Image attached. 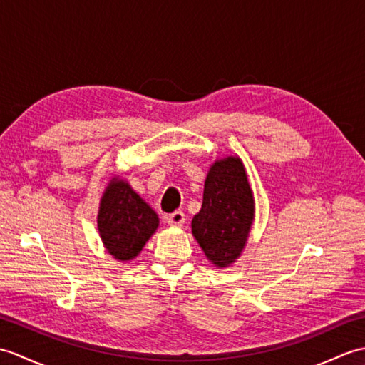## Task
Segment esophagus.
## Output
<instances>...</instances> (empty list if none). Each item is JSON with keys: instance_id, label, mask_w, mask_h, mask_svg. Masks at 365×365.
<instances>
[{"instance_id": "esophagus-1", "label": "esophagus", "mask_w": 365, "mask_h": 365, "mask_svg": "<svg viewBox=\"0 0 365 365\" xmlns=\"http://www.w3.org/2000/svg\"><path fill=\"white\" fill-rule=\"evenodd\" d=\"M183 222H185V213L182 210H177V212L170 213L168 216V224H169V226L178 227V226H183Z\"/></svg>"}]
</instances>
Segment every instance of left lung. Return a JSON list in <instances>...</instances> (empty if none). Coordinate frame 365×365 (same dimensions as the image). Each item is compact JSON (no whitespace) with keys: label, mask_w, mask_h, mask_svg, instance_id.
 <instances>
[{"label":"left lung","mask_w":365,"mask_h":365,"mask_svg":"<svg viewBox=\"0 0 365 365\" xmlns=\"http://www.w3.org/2000/svg\"><path fill=\"white\" fill-rule=\"evenodd\" d=\"M254 221V196L243 161L238 157L216 160L204 185L202 208L191 230L215 267L234 263L250 237Z\"/></svg>","instance_id":"obj_1"}]
</instances>
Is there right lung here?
<instances>
[{
	"mask_svg": "<svg viewBox=\"0 0 365 365\" xmlns=\"http://www.w3.org/2000/svg\"><path fill=\"white\" fill-rule=\"evenodd\" d=\"M158 216L130 185L111 178L100 199L97 226L102 242L115 260L127 262L143 251L158 227Z\"/></svg>",
	"mask_w": 365,
	"mask_h": 365,
	"instance_id": "1",
	"label": "right lung"
}]
</instances>
